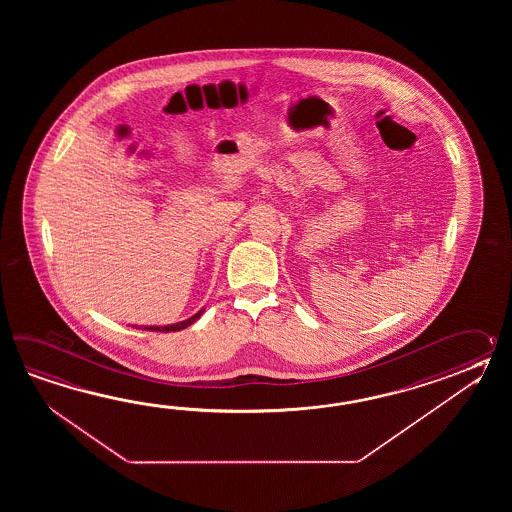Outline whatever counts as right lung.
<instances>
[{
	"label": "right lung",
	"mask_w": 512,
	"mask_h": 512,
	"mask_svg": "<svg viewBox=\"0 0 512 512\" xmlns=\"http://www.w3.org/2000/svg\"><path fill=\"white\" fill-rule=\"evenodd\" d=\"M205 313V307L203 309H199L196 315L190 316V318H186L183 322H175V324H166V326H133L139 327V329H146V331H163V333H170V331H181V329H186L188 326H192L196 320L201 318V315Z\"/></svg>",
	"instance_id": "1"
}]
</instances>
